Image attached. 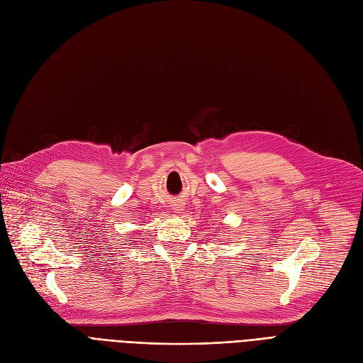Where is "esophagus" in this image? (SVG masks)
<instances>
[{"label":"esophagus","mask_w":363,"mask_h":363,"mask_svg":"<svg viewBox=\"0 0 363 363\" xmlns=\"http://www.w3.org/2000/svg\"><path fill=\"white\" fill-rule=\"evenodd\" d=\"M178 208H179V206H178Z\"/></svg>","instance_id":"1"}]
</instances>
